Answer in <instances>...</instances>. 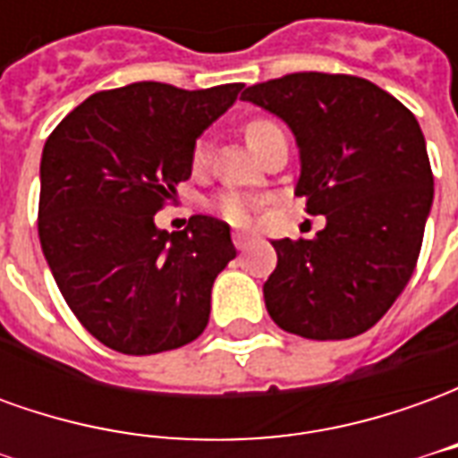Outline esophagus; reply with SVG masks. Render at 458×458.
I'll return each mask as SVG.
<instances>
[{
  "instance_id": "obj_1",
  "label": "esophagus",
  "mask_w": 458,
  "mask_h": 458,
  "mask_svg": "<svg viewBox=\"0 0 458 458\" xmlns=\"http://www.w3.org/2000/svg\"><path fill=\"white\" fill-rule=\"evenodd\" d=\"M250 235L248 233H240V230H235V233H233V242H235V248L238 250H245L250 245Z\"/></svg>"
}]
</instances>
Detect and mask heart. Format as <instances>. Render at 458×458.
Wrapping results in <instances>:
<instances>
[{"label": "heart", "mask_w": 458, "mask_h": 458, "mask_svg": "<svg viewBox=\"0 0 458 458\" xmlns=\"http://www.w3.org/2000/svg\"><path fill=\"white\" fill-rule=\"evenodd\" d=\"M275 131H282L277 122L269 120V117H255V120H250L245 124V140L248 144L255 149L259 141H265L269 134H275ZM208 144L200 140L196 141V147H193V154H191V164H193V169L200 171L206 164H208ZM213 208L218 213L220 218L228 220L230 225H248L250 220H252V203H250L245 196H240V193H223L216 199L213 203Z\"/></svg>", "instance_id": "1"}]
</instances>
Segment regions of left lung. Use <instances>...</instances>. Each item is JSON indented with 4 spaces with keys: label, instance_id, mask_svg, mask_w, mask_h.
Segmentation results:
<instances>
[{
    "label": "left lung",
    "instance_id": "1",
    "mask_svg": "<svg viewBox=\"0 0 458 458\" xmlns=\"http://www.w3.org/2000/svg\"><path fill=\"white\" fill-rule=\"evenodd\" d=\"M242 100L287 122L301 159L294 193L327 216L317 238L272 242L269 317L314 341L363 334L403 294L422 248L434 176L420 124L355 75L289 73L250 85Z\"/></svg>",
    "mask_w": 458,
    "mask_h": 458
}]
</instances>
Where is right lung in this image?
<instances>
[{"mask_svg":"<svg viewBox=\"0 0 458 458\" xmlns=\"http://www.w3.org/2000/svg\"><path fill=\"white\" fill-rule=\"evenodd\" d=\"M240 90L154 81L103 90L46 140L41 250L65 304L117 353L174 351L208 327L213 282L235 258L228 223L193 216L186 230L166 233L154 216L191 176L200 131Z\"/></svg>","mask_w":458,"mask_h":458,"instance_id":"1","label":"right lung"}]
</instances>
